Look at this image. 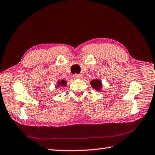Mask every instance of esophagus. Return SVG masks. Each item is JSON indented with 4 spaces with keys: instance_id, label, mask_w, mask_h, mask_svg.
<instances>
[{
    "instance_id": "obj_1",
    "label": "esophagus",
    "mask_w": 155,
    "mask_h": 155,
    "mask_svg": "<svg viewBox=\"0 0 155 155\" xmlns=\"http://www.w3.org/2000/svg\"><path fill=\"white\" fill-rule=\"evenodd\" d=\"M73 77H74V78H81V74H74V75H73Z\"/></svg>"
}]
</instances>
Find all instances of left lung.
Segmentation results:
<instances>
[{
  "mask_svg": "<svg viewBox=\"0 0 155 155\" xmlns=\"http://www.w3.org/2000/svg\"><path fill=\"white\" fill-rule=\"evenodd\" d=\"M91 85L92 86V87H94V89H96V90H101V86H102V83L101 81L98 79L96 80H93L91 81Z\"/></svg>",
  "mask_w": 155,
  "mask_h": 155,
  "instance_id": "obj_1",
  "label": "left lung"
}]
</instances>
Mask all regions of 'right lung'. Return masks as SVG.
Instances as JSON below:
<instances>
[{"mask_svg":"<svg viewBox=\"0 0 155 155\" xmlns=\"http://www.w3.org/2000/svg\"><path fill=\"white\" fill-rule=\"evenodd\" d=\"M59 83V85H62V86H64V85H65V81H64V80H62L61 82H59L58 83Z\"/></svg>","mask_w":155,"mask_h":155,"instance_id":"1","label":"right lung"}]
</instances>
